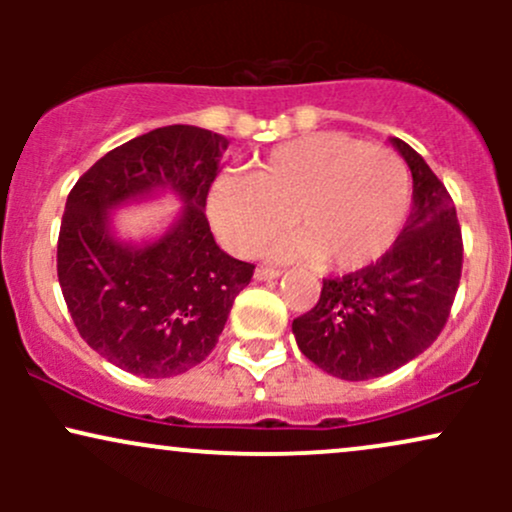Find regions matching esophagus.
I'll use <instances>...</instances> for the list:
<instances>
[{
  "mask_svg": "<svg viewBox=\"0 0 512 512\" xmlns=\"http://www.w3.org/2000/svg\"><path fill=\"white\" fill-rule=\"evenodd\" d=\"M279 276H281V269L257 267V272H255V279L257 281H272V279H279Z\"/></svg>",
  "mask_w": 512,
  "mask_h": 512,
  "instance_id": "obj_1",
  "label": "esophagus"
}]
</instances>
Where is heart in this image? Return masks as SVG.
I'll list each match as a JSON object with an SVG mask.
<instances>
[{"instance_id": "1", "label": "heart", "mask_w": 512, "mask_h": 512, "mask_svg": "<svg viewBox=\"0 0 512 512\" xmlns=\"http://www.w3.org/2000/svg\"><path fill=\"white\" fill-rule=\"evenodd\" d=\"M407 211L402 158L334 132L274 146L255 173H221L209 190L211 226L231 252L257 255L291 219L298 236L274 245L272 260L322 262L334 272L378 262Z\"/></svg>"}]
</instances>
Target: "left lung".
Returning <instances> with one entry per match:
<instances>
[{
	"mask_svg": "<svg viewBox=\"0 0 512 512\" xmlns=\"http://www.w3.org/2000/svg\"><path fill=\"white\" fill-rule=\"evenodd\" d=\"M390 144L411 170V211L378 262L322 281L320 301L291 325L298 349L325 373L370 380L392 373L438 339L462 274L455 204L428 163L402 139Z\"/></svg>",
	"mask_w": 512,
	"mask_h": 512,
	"instance_id": "1",
	"label": "left lung"
}]
</instances>
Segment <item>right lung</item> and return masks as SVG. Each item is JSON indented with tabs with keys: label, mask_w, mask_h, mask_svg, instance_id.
Returning <instances> with one entry per match:
<instances>
[{
	"label": "right lung",
	"mask_w": 512,
	"mask_h": 512,
	"mask_svg": "<svg viewBox=\"0 0 512 512\" xmlns=\"http://www.w3.org/2000/svg\"><path fill=\"white\" fill-rule=\"evenodd\" d=\"M228 139L170 125L108 151L69 192L57 243L62 296L81 337L117 368L173 378L211 354L252 264L226 255L207 195ZM173 194L179 216L142 241L119 236L115 210Z\"/></svg>",
	"instance_id": "obj_1"
}]
</instances>
